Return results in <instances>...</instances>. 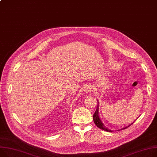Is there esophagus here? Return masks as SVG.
<instances>
[{
    "label": "esophagus",
    "mask_w": 157,
    "mask_h": 157,
    "mask_svg": "<svg viewBox=\"0 0 157 157\" xmlns=\"http://www.w3.org/2000/svg\"><path fill=\"white\" fill-rule=\"evenodd\" d=\"M90 91H91V90L90 89V88H86V90H85V91L86 92V93H88V92H90Z\"/></svg>",
    "instance_id": "1"
}]
</instances>
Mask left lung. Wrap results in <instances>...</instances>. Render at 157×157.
Here are the masks:
<instances>
[{"label": "left lung", "mask_w": 157, "mask_h": 157, "mask_svg": "<svg viewBox=\"0 0 157 157\" xmlns=\"http://www.w3.org/2000/svg\"><path fill=\"white\" fill-rule=\"evenodd\" d=\"M97 101H98V100H97ZM98 104H99V102H98V103H97V109H96V111H95V112L94 113V114H93V121H94V122H95L96 126H97L98 128H99L100 129H102V130H104V131H105L112 132L111 130L109 129L108 128H107L105 127V125H104V124L102 123V122L101 121V120H100V117H99V115H98V107H99V106H98ZM132 124H131L130 125H129V126H126V127H125V128L121 129V130L124 129H126L127 128H128L129 126H130Z\"/></svg>", "instance_id": "left-lung-1"}]
</instances>
